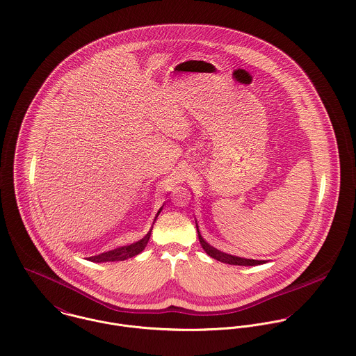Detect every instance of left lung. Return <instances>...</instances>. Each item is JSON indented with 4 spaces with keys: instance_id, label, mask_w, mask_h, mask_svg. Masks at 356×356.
<instances>
[{
    "instance_id": "1",
    "label": "left lung",
    "mask_w": 356,
    "mask_h": 356,
    "mask_svg": "<svg viewBox=\"0 0 356 356\" xmlns=\"http://www.w3.org/2000/svg\"><path fill=\"white\" fill-rule=\"evenodd\" d=\"M197 236H199V241L200 245L203 247V250L206 251L207 255H210L211 258L224 262V264H229V265H238V266H257V265H262L266 264V261H257V259H247V258H240V257H235V255H229L225 254L214 247H211L203 237L200 236L199 231H197Z\"/></svg>"
}]
</instances>
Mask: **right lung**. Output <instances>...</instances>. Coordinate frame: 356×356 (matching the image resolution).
I'll list each match as a JSON object with an SVG mask.
<instances>
[{"label": "right lung", "instance_id": "right-lung-1", "mask_svg": "<svg viewBox=\"0 0 356 356\" xmlns=\"http://www.w3.org/2000/svg\"><path fill=\"white\" fill-rule=\"evenodd\" d=\"M161 210H162V207L159 209L156 218L159 217ZM152 229H153V228H152ZM152 229L147 232L146 236L143 237V238H140V240L136 241V243H132V244H129V245H122V247H119V248H115V250L102 252V254H99V255L90 257V258H87V259L91 261V262H115V261H124V259L132 258V257L140 254V252L145 250V247H146V244H147V241H149V238H150V235H152Z\"/></svg>", "mask_w": 356, "mask_h": 356}]
</instances>
